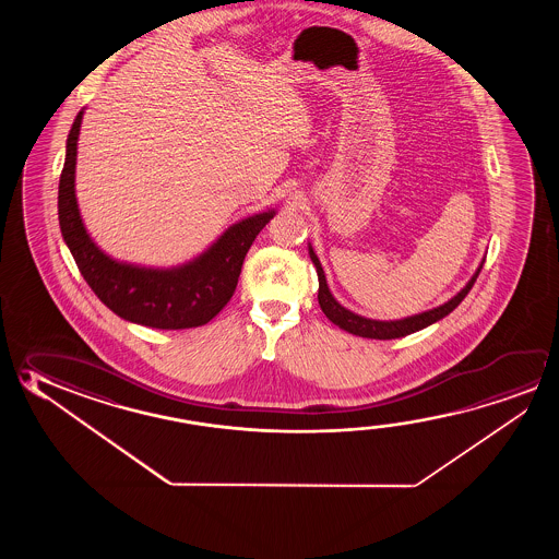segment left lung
Wrapping results in <instances>:
<instances>
[{
  "instance_id": "left-lung-1",
  "label": "left lung",
  "mask_w": 559,
  "mask_h": 559,
  "mask_svg": "<svg viewBox=\"0 0 559 559\" xmlns=\"http://www.w3.org/2000/svg\"><path fill=\"white\" fill-rule=\"evenodd\" d=\"M310 257L311 261H313V265H316V271H318V281H320V290H318V302H320V308L328 318H330L335 325H338L341 330L348 331V333H353V335H358V337H367V338H397L405 337V335H409V333H415V331L425 330L427 325L430 323H435V321L442 320L444 316H449L450 311L456 310L457 304L462 302L464 298H466L467 293L472 290V286L476 283L477 276L481 273V269H484V261H481V265L477 266L476 275L469 278V283L460 290V293L449 300L447 304H442L439 308H432L429 311H423V313H417V316H412V318H405V320L397 321H376L368 320V318H362V316H357V313H353V311H348L347 308H343L341 304L333 298V294L330 293V288H328V283H325V275H323V269H321L320 259L318 255L313 253V249L310 248Z\"/></svg>"
}]
</instances>
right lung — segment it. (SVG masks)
<instances>
[{"instance_id": "obj_1", "label": "right lung", "mask_w": 559, "mask_h": 559, "mask_svg": "<svg viewBox=\"0 0 559 559\" xmlns=\"http://www.w3.org/2000/svg\"><path fill=\"white\" fill-rule=\"evenodd\" d=\"M82 117L80 110L66 142L58 221L85 283L109 310L132 323L156 330H187L209 323L234 296L243 259L275 211L234 224L206 253L179 269L159 271L117 263L93 243L78 211L75 154Z\"/></svg>"}]
</instances>
